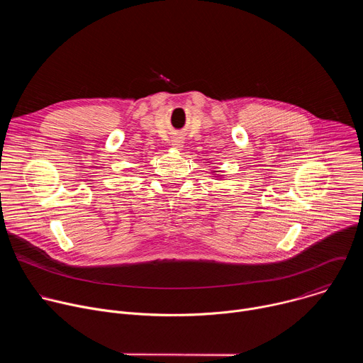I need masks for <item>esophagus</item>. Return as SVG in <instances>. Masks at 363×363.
<instances>
[{"instance_id":"esophagus-1","label":"esophagus","mask_w":363,"mask_h":363,"mask_svg":"<svg viewBox=\"0 0 363 363\" xmlns=\"http://www.w3.org/2000/svg\"><path fill=\"white\" fill-rule=\"evenodd\" d=\"M172 146L175 149H182L184 147V138L181 135H177L172 138Z\"/></svg>"}]
</instances>
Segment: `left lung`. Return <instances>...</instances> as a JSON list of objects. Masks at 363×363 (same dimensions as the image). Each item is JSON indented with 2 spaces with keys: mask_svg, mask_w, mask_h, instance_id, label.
<instances>
[{
  "mask_svg": "<svg viewBox=\"0 0 363 363\" xmlns=\"http://www.w3.org/2000/svg\"><path fill=\"white\" fill-rule=\"evenodd\" d=\"M217 172H220V171H214V172H213V174H217Z\"/></svg>",
  "mask_w": 363,
  "mask_h": 363,
  "instance_id": "8db88e82",
  "label": "left lung"
}]
</instances>
